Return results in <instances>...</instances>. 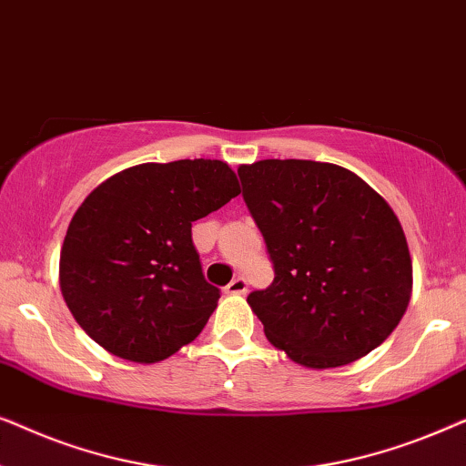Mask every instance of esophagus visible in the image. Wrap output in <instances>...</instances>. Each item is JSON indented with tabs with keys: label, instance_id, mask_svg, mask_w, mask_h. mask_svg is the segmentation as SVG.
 <instances>
[{
	"label": "esophagus",
	"instance_id": "1",
	"mask_svg": "<svg viewBox=\"0 0 466 466\" xmlns=\"http://www.w3.org/2000/svg\"><path fill=\"white\" fill-rule=\"evenodd\" d=\"M225 292H227V295H246V292H248L246 278H235V279H231V282L227 284Z\"/></svg>",
	"mask_w": 466,
	"mask_h": 466
}]
</instances>
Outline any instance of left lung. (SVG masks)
Here are the masks:
<instances>
[{"label":"left lung","instance_id":"8db88e82","mask_svg":"<svg viewBox=\"0 0 466 466\" xmlns=\"http://www.w3.org/2000/svg\"><path fill=\"white\" fill-rule=\"evenodd\" d=\"M238 174L276 273L248 295L267 339L308 369L384 343L411 297L410 248L384 197L333 163L265 158Z\"/></svg>","mask_w":466,"mask_h":466}]
</instances>
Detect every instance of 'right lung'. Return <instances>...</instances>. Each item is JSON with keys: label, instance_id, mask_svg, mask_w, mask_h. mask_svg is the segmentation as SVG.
I'll return each instance as SVG.
<instances>
[{"label": "right lung", "instance_id": "1", "mask_svg": "<svg viewBox=\"0 0 466 466\" xmlns=\"http://www.w3.org/2000/svg\"><path fill=\"white\" fill-rule=\"evenodd\" d=\"M241 193L225 161L142 163L101 182L63 239L69 311L107 352L158 362L201 333L220 299L203 278L195 220Z\"/></svg>", "mask_w": 466, "mask_h": 466}]
</instances>
